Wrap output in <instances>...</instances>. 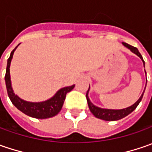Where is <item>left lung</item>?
I'll use <instances>...</instances> for the list:
<instances>
[{
    "instance_id": "8db88e82",
    "label": "left lung",
    "mask_w": 152,
    "mask_h": 152,
    "mask_svg": "<svg viewBox=\"0 0 152 152\" xmlns=\"http://www.w3.org/2000/svg\"><path fill=\"white\" fill-rule=\"evenodd\" d=\"M123 45H124L125 47H127L129 50H131L133 53H134L135 55H137L142 60L144 67H145V61H144L143 60V57H142V56L140 55V53L139 52V50H138L137 48L132 46L130 45L127 44V43H124V42H123ZM145 75H146V73H145ZM146 81H147V80H146ZM145 86H146V85H145ZM89 91H90V87H89V90H88L87 93H86V99H87L88 106H89V108H90L91 112L93 113V115H94L96 118H100V119L105 120V121H117V120H119L121 119V118H124V117H126V116H128L129 114L131 113L132 112H133L135 108L137 107V106L140 104V102H141L142 97H143L144 92H145V90H144L143 93H142V95L140 96V97L139 98V100H138L135 103H134L132 106H130V107L124 108V109H119V110H114V109H105V108H101L98 107L96 106H95V105L91 102V100H90V98H89V96H88Z\"/></svg>"
}]
</instances>
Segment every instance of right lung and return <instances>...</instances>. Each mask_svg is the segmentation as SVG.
Returning a JSON list of instances; mask_svg holds the SVG:
<instances>
[{
	"instance_id": "obj_1",
	"label": "right lung",
	"mask_w": 152,
	"mask_h": 152,
	"mask_svg": "<svg viewBox=\"0 0 152 152\" xmlns=\"http://www.w3.org/2000/svg\"><path fill=\"white\" fill-rule=\"evenodd\" d=\"M18 45H18L15 47L14 50L11 52V55L7 60L5 81H6V86H7V91L9 98H10L12 103L19 111L29 117H32L34 118H39V119L52 118L56 114H58V113L61 111L67 93L72 91L75 85H73L72 86L61 88L59 91H57V92L51 98L40 102H27V101L21 99L20 97L18 96L17 95H15L14 91L12 87V82H11L10 65H11V61H12V56H13V53Z\"/></svg>"
}]
</instances>
